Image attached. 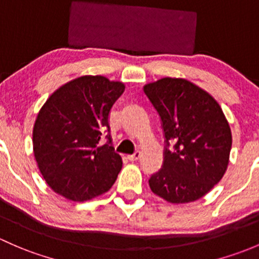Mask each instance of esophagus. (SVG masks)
I'll return each mask as SVG.
<instances>
[{"label": "esophagus", "mask_w": 259, "mask_h": 259, "mask_svg": "<svg viewBox=\"0 0 259 259\" xmlns=\"http://www.w3.org/2000/svg\"><path fill=\"white\" fill-rule=\"evenodd\" d=\"M140 157H141V152L136 151L133 154H130V156H127V158H128L131 162H133V161H137V159H140Z\"/></svg>", "instance_id": "esophagus-1"}]
</instances>
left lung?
<instances>
[{"instance_id":"1","label":"left lung","mask_w":259,"mask_h":259,"mask_svg":"<svg viewBox=\"0 0 259 259\" xmlns=\"http://www.w3.org/2000/svg\"><path fill=\"white\" fill-rule=\"evenodd\" d=\"M143 91L161 117L166 138L163 166L151 176L149 187L170 203L202 198L222 180L229 162L232 133L222 108L183 78L164 77Z\"/></svg>"}]
</instances>
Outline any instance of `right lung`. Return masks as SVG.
<instances>
[{"instance_id": "right-lung-1", "label": "right lung", "mask_w": 259, "mask_h": 259, "mask_svg": "<svg viewBox=\"0 0 259 259\" xmlns=\"http://www.w3.org/2000/svg\"><path fill=\"white\" fill-rule=\"evenodd\" d=\"M124 84L103 76H82L50 96L33 126V153L56 193L83 202L110 191L122 168L112 147L108 116ZM103 133L109 138L100 145Z\"/></svg>"}]
</instances>
